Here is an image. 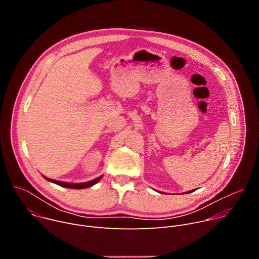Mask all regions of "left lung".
Returning a JSON list of instances; mask_svg holds the SVG:
<instances>
[{
  "label": "left lung",
  "mask_w": 259,
  "mask_h": 259,
  "mask_svg": "<svg viewBox=\"0 0 259 259\" xmlns=\"http://www.w3.org/2000/svg\"><path fill=\"white\" fill-rule=\"evenodd\" d=\"M192 192H194V191H190V192H188V193H192ZM188 193H187V194H188Z\"/></svg>",
  "instance_id": "8db88e82"
}]
</instances>
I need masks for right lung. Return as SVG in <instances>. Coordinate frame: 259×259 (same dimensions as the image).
<instances>
[{"mask_svg": "<svg viewBox=\"0 0 259 259\" xmlns=\"http://www.w3.org/2000/svg\"><path fill=\"white\" fill-rule=\"evenodd\" d=\"M45 179H47L48 181H51L55 184H58V186L60 187H63V188H67V189H76V190H80V189H86V188H90L92 186H94L95 183H97L101 178L102 176L100 177H97L91 181H87V182H82V183H69V182H63V181H58V180H55V179H51V178H47L45 176H43Z\"/></svg>", "mask_w": 259, "mask_h": 259, "instance_id": "1", "label": "right lung"}]
</instances>
